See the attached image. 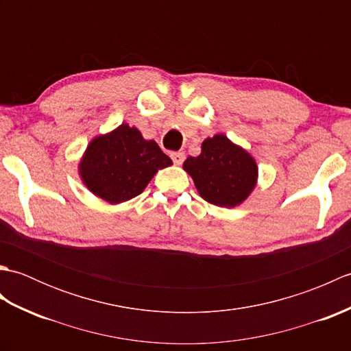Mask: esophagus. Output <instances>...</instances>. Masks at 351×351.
Wrapping results in <instances>:
<instances>
[{
  "instance_id": "esophagus-1",
  "label": "esophagus",
  "mask_w": 351,
  "mask_h": 351,
  "mask_svg": "<svg viewBox=\"0 0 351 351\" xmlns=\"http://www.w3.org/2000/svg\"><path fill=\"white\" fill-rule=\"evenodd\" d=\"M171 160H173V162L176 164V166H180V164L184 162L185 160V154L184 152H171Z\"/></svg>"
}]
</instances>
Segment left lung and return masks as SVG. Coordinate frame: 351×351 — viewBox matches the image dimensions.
Returning <instances> with one entry per match:
<instances>
[{
	"mask_svg": "<svg viewBox=\"0 0 351 351\" xmlns=\"http://www.w3.org/2000/svg\"><path fill=\"white\" fill-rule=\"evenodd\" d=\"M182 167L206 202L225 208L243 204L258 180V166L253 156L232 143L225 134L204 140L200 155L189 156Z\"/></svg>",
	"mask_w": 351,
	"mask_h": 351,
	"instance_id": "obj_1",
	"label": "left lung"
}]
</instances>
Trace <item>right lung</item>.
<instances>
[{
	"mask_svg": "<svg viewBox=\"0 0 351 351\" xmlns=\"http://www.w3.org/2000/svg\"><path fill=\"white\" fill-rule=\"evenodd\" d=\"M169 166L171 160L154 140L122 123L88 143L78 171L95 196L114 205L138 196L156 171Z\"/></svg>",
	"mask_w": 351,
	"mask_h": 351,
	"instance_id": "1",
	"label": "right lung"
}]
</instances>
